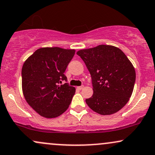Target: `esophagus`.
<instances>
[{"label":"esophagus","instance_id":"34e87169","mask_svg":"<svg viewBox=\"0 0 155 155\" xmlns=\"http://www.w3.org/2000/svg\"><path fill=\"white\" fill-rule=\"evenodd\" d=\"M84 88V86H79V87H77V89H79V90H81V89H82Z\"/></svg>","mask_w":155,"mask_h":155}]
</instances>
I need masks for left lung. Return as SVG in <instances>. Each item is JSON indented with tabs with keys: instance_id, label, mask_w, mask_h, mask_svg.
I'll return each instance as SVG.
<instances>
[{
	"instance_id": "left-lung-1",
	"label": "left lung",
	"mask_w": 155,
	"mask_h": 155,
	"mask_svg": "<svg viewBox=\"0 0 155 155\" xmlns=\"http://www.w3.org/2000/svg\"><path fill=\"white\" fill-rule=\"evenodd\" d=\"M92 77L93 95L86 102L102 115L117 113L128 102L136 81L135 68L125 53L113 45H100L76 53Z\"/></svg>"
}]
</instances>
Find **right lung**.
Segmentation results:
<instances>
[{
	"mask_svg": "<svg viewBox=\"0 0 155 155\" xmlns=\"http://www.w3.org/2000/svg\"><path fill=\"white\" fill-rule=\"evenodd\" d=\"M75 50L58 47L41 48L26 60L22 66V92L26 101L41 116L56 118L69 107L75 87L64 72Z\"/></svg>",
	"mask_w": 155,
	"mask_h": 155,
	"instance_id": "right-lung-1",
	"label": "right lung"
}]
</instances>
